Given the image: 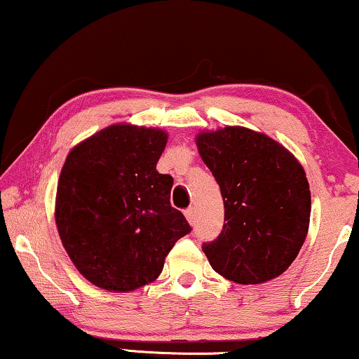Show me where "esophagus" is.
Wrapping results in <instances>:
<instances>
[{
	"instance_id": "34e87169",
	"label": "esophagus",
	"mask_w": 359,
	"mask_h": 359,
	"mask_svg": "<svg viewBox=\"0 0 359 359\" xmlns=\"http://www.w3.org/2000/svg\"><path fill=\"white\" fill-rule=\"evenodd\" d=\"M184 216H186V219H188L189 224H194V221H196V211H194V208L184 209Z\"/></svg>"
}]
</instances>
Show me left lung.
I'll return each mask as SVG.
<instances>
[{
  "mask_svg": "<svg viewBox=\"0 0 359 359\" xmlns=\"http://www.w3.org/2000/svg\"><path fill=\"white\" fill-rule=\"evenodd\" d=\"M196 145L224 201L221 234L203 244L211 267L244 285L278 277L299 255L310 224V186L299 160L244 127L201 132Z\"/></svg>",
  "mask_w": 359,
  "mask_h": 359,
  "instance_id": "8db88e82",
  "label": "left lung"
}]
</instances>
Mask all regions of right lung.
I'll return each instance as SVG.
<instances>
[{
  "label": "right lung",
  "instance_id": "1",
  "mask_svg": "<svg viewBox=\"0 0 359 359\" xmlns=\"http://www.w3.org/2000/svg\"><path fill=\"white\" fill-rule=\"evenodd\" d=\"M168 135L110 125L74 147L60 171L55 224L77 271L110 292L158 278L191 226L171 206L173 178L156 171Z\"/></svg>",
  "mask_w": 359,
  "mask_h": 359
}]
</instances>
